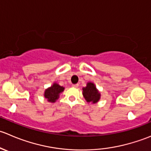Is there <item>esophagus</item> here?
<instances>
[{
	"instance_id": "1",
	"label": "esophagus",
	"mask_w": 151,
	"mask_h": 151,
	"mask_svg": "<svg viewBox=\"0 0 151 151\" xmlns=\"http://www.w3.org/2000/svg\"><path fill=\"white\" fill-rule=\"evenodd\" d=\"M72 86H73V87L78 88V83H76V84H73Z\"/></svg>"
}]
</instances>
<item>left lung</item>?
<instances>
[{
	"instance_id": "8db88e82",
	"label": "left lung",
	"mask_w": 151,
	"mask_h": 151,
	"mask_svg": "<svg viewBox=\"0 0 151 151\" xmlns=\"http://www.w3.org/2000/svg\"><path fill=\"white\" fill-rule=\"evenodd\" d=\"M83 95L88 103L92 104L98 102L101 98V93L97 89L95 83L92 82H88L86 86L83 88Z\"/></svg>"
}]
</instances>
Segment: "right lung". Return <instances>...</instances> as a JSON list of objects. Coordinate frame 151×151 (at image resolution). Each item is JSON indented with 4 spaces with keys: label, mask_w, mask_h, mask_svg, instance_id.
<instances>
[{
    "label": "right lung",
    "mask_w": 151,
    "mask_h": 151,
    "mask_svg": "<svg viewBox=\"0 0 151 151\" xmlns=\"http://www.w3.org/2000/svg\"><path fill=\"white\" fill-rule=\"evenodd\" d=\"M65 89V87L61 86L60 85L56 83H53L50 87L45 89L44 93V96L48 102L54 103L56 100L59 99V95L61 92H62Z\"/></svg>",
    "instance_id": "1"
}]
</instances>
